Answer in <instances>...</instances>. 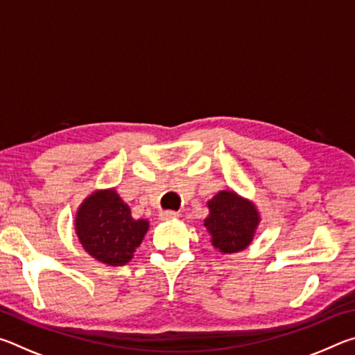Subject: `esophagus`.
I'll use <instances>...</instances> for the list:
<instances>
[{
	"label": "esophagus",
	"instance_id": "1",
	"mask_svg": "<svg viewBox=\"0 0 355 355\" xmlns=\"http://www.w3.org/2000/svg\"><path fill=\"white\" fill-rule=\"evenodd\" d=\"M178 216L180 214L177 211H172V209H167V211L161 213V218H163V219H177Z\"/></svg>",
	"mask_w": 355,
	"mask_h": 355
}]
</instances>
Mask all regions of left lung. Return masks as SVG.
I'll return each instance as SVG.
<instances>
[{
    "instance_id": "1",
    "label": "left lung",
    "mask_w": 355,
    "mask_h": 355,
    "mask_svg": "<svg viewBox=\"0 0 355 355\" xmlns=\"http://www.w3.org/2000/svg\"><path fill=\"white\" fill-rule=\"evenodd\" d=\"M205 227L216 249L233 254L248 248L258 225V213L250 202L233 191H220L208 202Z\"/></svg>"
}]
</instances>
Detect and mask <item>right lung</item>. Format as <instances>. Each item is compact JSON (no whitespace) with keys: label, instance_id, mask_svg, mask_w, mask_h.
Segmentation results:
<instances>
[{"label":"right lung","instance_id":"1","mask_svg":"<svg viewBox=\"0 0 355 355\" xmlns=\"http://www.w3.org/2000/svg\"><path fill=\"white\" fill-rule=\"evenodd\" d=\"M75 227L89 255L110 266H123L142 243L148 222L131 218L130 207L110 189L95 192L83 202Z\"/></svg>","mask_w":355,"mask_h":355}]
</instances>
